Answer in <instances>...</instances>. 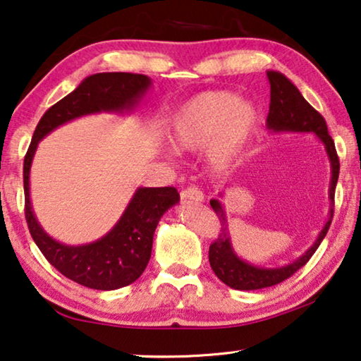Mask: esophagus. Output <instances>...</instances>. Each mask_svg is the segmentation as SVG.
<instances>
[{"instance_id": "1", "label": "esophagus", "mask_w": 361, "mask_h": 361, "mask_svg": "<svg viewBox=\"0 0 361 361\" xmlns=\"http://www.w3.org/2000/svg\"><path fill=\"white\" fill-rule=\"evenodd\" d=\"M182 198L185 200H192V202H202L203 200V192L198 189L197 185H189L187 189H184L180 192Z\"/></svg>"}]
</instances>
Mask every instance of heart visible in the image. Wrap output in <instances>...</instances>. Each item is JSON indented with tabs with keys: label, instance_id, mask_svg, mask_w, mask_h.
Returning a JSON list of instances; mask_svg holds the SVG:
<instances>
[{
	"label": "heart",
	"instance_id": "b5f03b06",
	"mask_svg": "<svg viewBox=\"0 0 361 361\" xmlns=\"http://www.w3.org/2000/svg\"><path fill=\"white\" fill-rule=\"evenodd\" d=\"M259 112L252 102L229 91H208L192 97L179 109L171 137L176 148L195 151L208 146L213 168L234 163L257 127Z\"/></svg>",
	"mask_w": 361,
	"mask_h": 361
}]
</instances>
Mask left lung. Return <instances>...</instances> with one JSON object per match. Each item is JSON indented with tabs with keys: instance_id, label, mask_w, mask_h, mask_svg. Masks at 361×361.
<instances>
[{
	"instance_id": "left-lung-1",
	"label": "left lung",
	"mask_w": 361,
	"mask_h": 361,
	"mask_svg": "<svg viewBox=\"0 0 361 361\" xmlns=\"http://www.w3.org/2000/svg\"><path fill=\"white\" fill-rule=\"evenodd\" d=\"M267 78L270 82V107L267 116V128L271 132H298V133H316L317 138L321 140L326 146V153L331 161V187H329V200H331V210H329V219L324 224L322 231L317 236L316 243L296 259L285 267L279 269H264L257 265L244 262L234 254L231 239H229L228 219L224 215L221 203L218 200H210V205L215 210L216 216L221 223V231L218 233V238L210 244L208 250V259L215 275L224 285L231 286L234 290H260L267 286L279 285L281 281L290 279L295 271L305 267L307 260L312 257L316 249L319 247L322 239L326 238L329 226L332 223L334 216V195H336V185L338 179V171H341V163L336 151L334 140L327 132L326 120L301 96L298 87L291 82L285 75L279 71H267Z\"/></svg>"
}]
</instances>
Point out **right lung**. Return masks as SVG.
<instances>
[{
    "mask_svg": "<svg viewBox=\"0 0 361 361\" xmlns=\"http://www.w3.org/2000/svg\"><path fill=\"white\" fill-rule=\"evenodd\" d=\"M151 86L135 73H97L51 106L35 127L24 158L25 219L30 236L54 267L76 283L92 290H117L133 283L151 257L154 229L161 216L179 202L174 187H140L123 215L106 236L85 245H66L47 234L35 218L29 195V172L37 145L45 135L73 118L99 112L132 111Z\"/></svg>",
    "mask_w": 361,
    "mask_h": 361,
    "instance_id": "obj_1",
    "label": "right lung"
}]
</instances>
